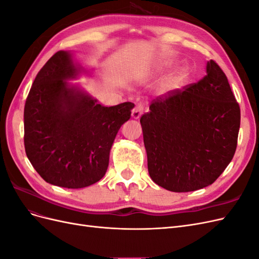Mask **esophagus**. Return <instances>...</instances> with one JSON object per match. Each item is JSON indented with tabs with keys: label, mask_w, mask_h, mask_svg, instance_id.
Listing matches in <instances>:
<instances>
[{
	"label": "esophagus",
	"mask_w": 259,
	"mask_h": 259,
	"mask_svg": "<svg viewBox=\"0 0 259 259\" xmlns=\"http://www.w3.org/2000/svg\"><path fill=\"white\" fill-rule=\"evenodd\" d=\"M143 112H144V105L142 103H138V104H136L134 109H133L132 117L133 119H139V117L142 116Z\"/></svg>",
	"instance_id": "34e87169"
}]
</instances>
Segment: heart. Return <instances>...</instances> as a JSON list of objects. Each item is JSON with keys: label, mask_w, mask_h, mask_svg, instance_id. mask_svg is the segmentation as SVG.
<instances>
[{"label": "heart", "mask_w": 259, "mask_h": 259, "mask_svg": "<svg viewBox=\"0 0 259 259\" xmlns=\"http://www.w3.org/2000/svg\"><path fill=\"white\" fill-rule=\"evenodd\" d=\"M169 66H171V62H167V64H165V66H164V68H167ZM188 77H189V72H188V70L186 68L176 70L175 72H173L169 76L166 77L165 81H164L162 85V89L164 92L176 91L182 88V86L186 83Z\"/></svg>", "instance_id": "heart-1"}]
</instances>
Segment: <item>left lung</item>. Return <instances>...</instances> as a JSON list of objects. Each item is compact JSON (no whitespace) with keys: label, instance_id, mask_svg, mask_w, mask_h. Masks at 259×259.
<instances>
[{"label":"left lung","instance_id":"1","mask_svg":"<svg viewBox=\"0 0 259 259\" xmlns=\"http://www.w3.org/2000/svg\"><path fill=\"white\" fill-rule=\"evenodd\" d=\"M240 120L228 79L207 61L203 79L152 100L140 117L151 179L173 192L213 184L236 152Z\"/></svg>","mask_w":259,"mask_h":259}]
</instances>
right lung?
Listing matches in <instances>:
<instances>
[{
    "label": "right lung",
    "mask_w": 259,
    "mask_h": 259,
    "mask_svg": "<svg viewBox=\"0 0 259 259\" xmlns=\"http://www.w3.org/2000/svg\"><path fill=\"white\" fill-rule=\"evenodd\" d=\"M59 51L36 74L26 100L25 149L46 183L79 189L103 178L109 154L134 104L104 107L67 80L82 71Z\"/></svg>",
    "instance_id": "1"
}]
</instances>
